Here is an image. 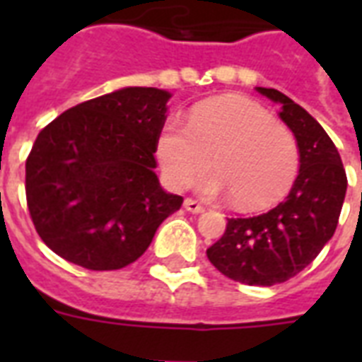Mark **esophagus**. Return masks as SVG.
I'll use <instances>...</instances> for the list:
<instances>
[{
    "instance_id": "34e87169",
    "label": "esophagus",
    "mask_w": 362,
    "mask_h": 362,
    "mask_svg": "<svg viewBox=\"0 0 362 362\" xmlns=\"http://www.w3.org/2000/svg\"><path fill=\"white\" fill-rule=\"evenodd\" d=\"M184 209H186L187 212H193V214H201V212H204V206H201V204H199L197 201H193V199H186V201H184Z\"/></svg>"
}]
</instances>
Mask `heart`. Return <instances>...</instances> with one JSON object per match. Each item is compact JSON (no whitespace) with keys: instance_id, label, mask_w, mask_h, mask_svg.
Here are the masks:
<instances>
[{"instance_id":"1","label":"heart","mask_w":362,"mask_h":362,"mask_svg":"<svg viewBox=\"0 0 362 362\" xmlns=\"http://www.w3.org/2000/svg\"><path fill=\"white\" fill-rule=\"evenodd\" d=\"M212 161L216 170L195 187L206 197L233 195L240 209H263L284 197L298 170L295 135L269 110L247 98L201 101L184 122L170 116L156 139L165 182L182 189Z\"/></svg>"}]
</instances>
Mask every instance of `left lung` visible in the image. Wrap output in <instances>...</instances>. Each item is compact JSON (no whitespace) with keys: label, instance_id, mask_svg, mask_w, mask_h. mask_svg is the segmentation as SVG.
<instances>
[{"label":"left lung","instance_id":"1","mask_svg":"<svg viewBox=\"0 0 362 362\" xmlns=\"http://www.w3.org/2000/svg\"><path fill=\"white\" fill-rule=\"evenodd\" d=\"M280 105L281 122L298 146V176L286 201L253 218H227L220 240L206 250L221 274L270 287L306 269L337 231L348 178L334 142L314 116L274 88H255Z\"/></svg>","mask_w":362,"mask_h":362}]
</instances>
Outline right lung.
Returning a JSON list of instances; mask_svg holds the SVG:
<instances>
[{"mask_svg": "<svg viewBox=\"0 0 362 362\" xmlns=\"http://www.w3.org/2000/svg\"><path fill=\"white\" fill-rule=\"evenodd\" d=\"M173 98L127 86L65 110L37 135L25 197L39 237L90 270L124 269L146 252L184 199L156 175V139Z\"/></svg>", "mask_w": 362, "mask_h": 362, "instance_id": "add662e5", "label": "right lung"}]
</instances>
